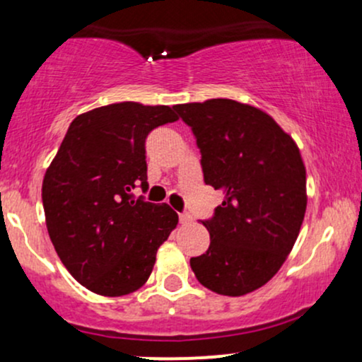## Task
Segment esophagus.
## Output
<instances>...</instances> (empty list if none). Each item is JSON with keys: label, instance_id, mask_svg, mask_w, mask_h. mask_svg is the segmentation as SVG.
I'll return each mask as SVG.
<instances>
[{"label": "esophagus", "instance_id": "obj_1", "mask_svg": "<svg viewBox=\"0 0 362 362\" xmlns=\"http://www.w3.org/2000/svg\"><path fill=\"white\" fill-rule=\"evenodd\" d=\"M178 219H180V223H182V224H189V223H192V216H190L189 213H182V214H180V218H178Z\"/></svg>", "mask_w": 362, "mask_h": 362}]
</instances>
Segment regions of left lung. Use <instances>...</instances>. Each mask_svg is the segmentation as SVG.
<instances>
[{"label":"left lung","instance_id":"8db88e82","mask_svg":"<svg viewBox=\"0 0 362 362\" xmlns=\"http://www.w3.org/2000/svg\"><path fill=\"white\" fill-rule=\"evenodd\" d=\"M192 127L204 182L223 190L214 218L202 221L211 245L190 259L197 281L223 296H243L276 276L306 213L300 148L271 115L230 98L173 107Z\"/></svg>","mask_w":362,"mask_h":362}]
</instances>
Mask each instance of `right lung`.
<instances>
[{"label":"right lung","mask_w":362,"mask_h":362,"mask_svg":"<svg viewBox=\"0 0 362 362\" xmlns=\"http://www.w3.org/2000/svg\"><path fill=\"white\" fill-rule=\"evenodd\" d=\"M168 105L119 102L80 114L45 170L42 204L57 255L100 296L134 293L153 272L160 245L177 228L168 204L134 199L146 189L144 141L175 122Z\"/></svg>","instance_id":"1"}]
</instances>
